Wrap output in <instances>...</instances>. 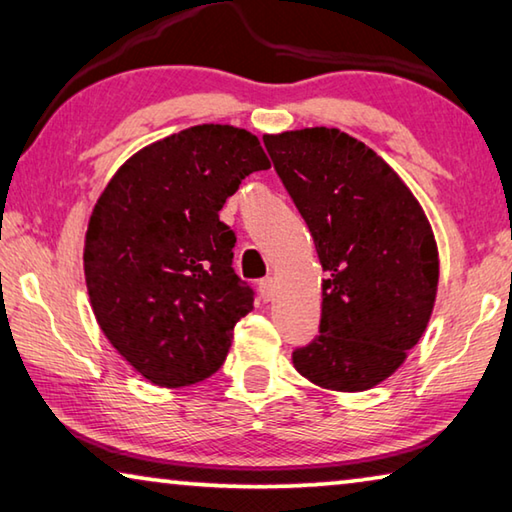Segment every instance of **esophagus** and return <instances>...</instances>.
<instances>
[{
    "label": "esophagus",
    "instance_id": "esophagus-1",
    "mask_svg": "<svg viewBox=\"0 0 512 512\" xmlns=\"http://www.w3.org/2000/svg\"><path fill=\"white\" fill-rule=\"evenodd\" d=\"M273 291H275L273 277H264V280H259V296H262L264 302L273 300Z\"/></svg>",
    "mask_w": 512,
    "mask_h": 512
}]
</instances>
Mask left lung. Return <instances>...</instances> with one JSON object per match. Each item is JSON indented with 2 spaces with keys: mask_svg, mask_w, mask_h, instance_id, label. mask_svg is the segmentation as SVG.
<instances>
[{
  "mask_svg": "<svg viewBox=\"0 0 512 512\" xmlns=\"http://www.w3.org/2000/svg\"><path fill=\"white\" fill-rule=\"evenodd\" d=\"M264 144L327 273L320 334L293 352V366L320 388L368 391L427 329L438 291L431 225L402 178L339 128L264 135Z\"/></svg>",
  "mask_w": 512,
  "mask_h": 512,
  "instance_id": "obj_1",
  "label": "left lung"
}]
</instances>
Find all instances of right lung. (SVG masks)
Listing matches in <instances>:
<instances>
[{
  "instance_id": "1",
  "label": "right lung",
  "mask_w": 512,
  "mask_h": 512,
  "mask_svg": "<svg viewBox=\"0 0 512 512\" xmlns=\"http://www.w3.org/2000/svg\"><path fill=\"white\" fill-rule=\"evenodd\" d=\"M271 167L259 140L228 124L173 133L121 164L94 205L83 268L97 323L155 386L203 381L228 357L253 289L232 268L223 203Z\"/></svg>"
}]
</instances>
